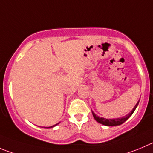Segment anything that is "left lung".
<instances>
[{
    "label": "left lung",
    "mask_w": 153,
    "mask_h": 153,
    "mask_svg": "<svg viewBox=\"0 0 153 153\" xmlns=\"http://www.w3.org/2000/svg\"><path fill=\"white\" fill-rule=\"evenodd\" d=\"M140 100L137 102V104L135 105V106L134 107V109H132L130 113H128V115H125V116L122 117V118H100V117L97 116L96 114L94 113V112L92 111V114H93V116H94V119L96 120L97 122H99V123L102 124V125H105V126H117V125H120L123 124L124 122H126L127 120L131 116L134 112L135 111L136 108L137 107L138 104H139Z\"/></svg>",
    "instance_id": "8db88e82"
}]
</instances>
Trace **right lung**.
I'll list each match as a JSON object with an SVG mask.
<instances>
[{
  "label": "right lung",
  "mask_w": 153,
  "mask_h": 153,
  "mask_svg": "<svg viewBox=\"0 0 153 153\" xmlns=\"http://www.w3.org/2000/svg\"><path fill=\"white\" fill-rule=\"evenodd\" d=\"M58 124H59V123H57V124H56V125H53V126H51V127H47V128H53V127H55V126H56V125H58Z\"/></svg>",
  "instance_id": "obj_1"
}]
</instances>
